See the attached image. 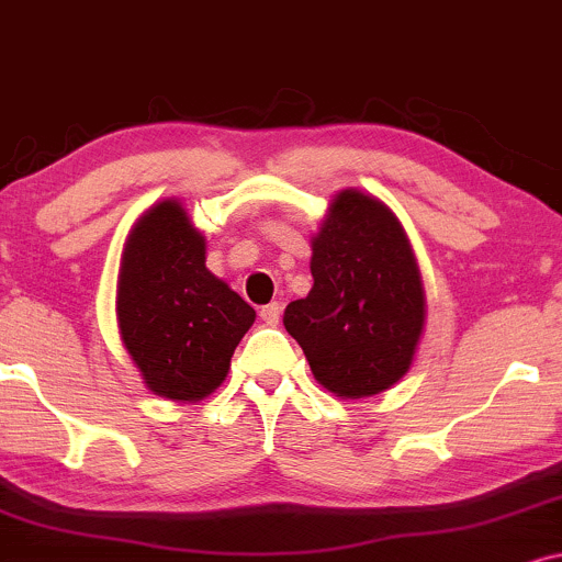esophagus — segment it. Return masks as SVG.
I'll use <instances>...</instances> for the list:
<instances>
[{
    "mask_svg": "<svg viewBox=\"0 0 562 562\" xmlns=\"http://www.w3.org/2000/svg\"><path fill=\"white\" fill-rule=\"evenodd\" d=\"M280 314H282V306L280 303H267V306H261V311H259V316L267 324H277L280 322Z\"/></svg>",
    "mask_w": 562,
    "mask_h": 562,
    "instance_id": "esophagus-1",
    "label": "esophagus"
}]
</instances>
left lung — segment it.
<instances>
[{"mask_svg": "<svg viewBox=\"0 0 562 562\" xmlns=\"http://www.w3.org/2000/svg\"><path fill=\"white\" fill-rule=\"evenodd\" d=\"M314 288L282 324L316 382L337 397L390 390L411 369L424 333L422 272L397 216L374 195L340 191L311 240Z\"/></svg>", "mask_w": 562, "mask_h": 562, "instance_id": "obj_1", "label": "left lung"}]
</instances>
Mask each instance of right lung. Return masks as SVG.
I'll list each match as a JSON object with an SVG mask.
<instances>
[{"label": "right lung", "instance_id": "obj_1", "mask_svg": "<svg viewBox=\"0 0 562 562\" xmlns=\"http://www.w3.org/2000/svg\"><path fill=\"white\" fill-rule=\"evenodd\" d=\"M256 311L206 269V238L180 201L154 204L127 235L117 277L123 346L146 387L195 403L225 382Z\"/></svg>", "mask_w": 562, "mask_h": 562}]
</instances>
